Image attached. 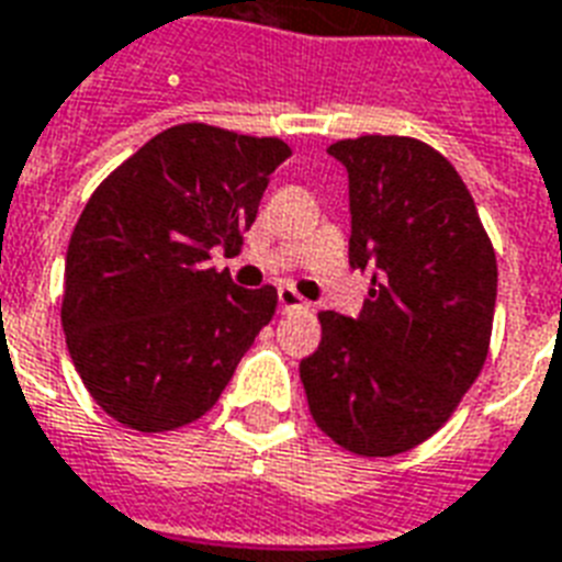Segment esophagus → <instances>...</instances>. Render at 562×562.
Wrapping results in <instances>:
<instances>
[{"label": "esophagus", "instance_id": "34e87169", "mask_svg": "<svg viewBox=\"0 0 562 562\" xmlns=\"http://www.w3.org/2000/svg\"><path fill=\"white\" fill-rule=\"evenodd\" d=\"M277 300H280V310L282 312L306 310V300L300 297V294L294 289H289V285H282V289L277 291Z\"/></svg>", "mask_w": 562, "mask_h": 562}]
</instances>
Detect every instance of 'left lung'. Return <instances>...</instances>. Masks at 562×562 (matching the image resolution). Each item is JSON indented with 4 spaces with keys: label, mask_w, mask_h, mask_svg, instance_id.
I'll list each match as a JSON object with an SVG mask.
<instances>
[{
    "label": "left lung",
    "mask_w": 562,
    "mask_h": 562,
    "mask_svg": "<svg viewBox=\"0 0 562 562\" xmlns=\"http://www.w3.org/2000/svg\"><path fill=\"white\" fill-rule=\"evenodd\" d=\"M350 188V268L371 271L357 318L321 312L300 362L321 430L359 457H395L442 427L490 353L498 265L477 205L445 156L362 135L327 149Z\"/></svg>",
    "instance_id": "1"
}]
</instances>
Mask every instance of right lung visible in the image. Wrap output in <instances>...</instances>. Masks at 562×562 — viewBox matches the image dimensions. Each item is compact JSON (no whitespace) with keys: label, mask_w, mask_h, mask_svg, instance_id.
<instances>
[{"label":"right lung","mask_w":562,"mask_h":562,"mask_svg":"<svg viewBox=\"0 0 562 562\" xmlns=\"http://www.w3.org/2000/svg\"><path fill=\"white\" fill-rule=\"evenodd\" d=\"M280 138L205 123L165 128L91 194L70 235L61 327L91 397L140 434L196 422L217 404L277 289H238L214 247L238 252Z\"/></svg>","instance_id":"add662e5"}]
</instances>
